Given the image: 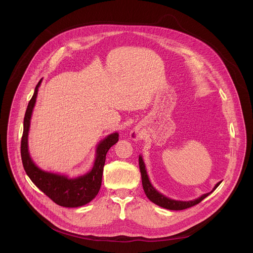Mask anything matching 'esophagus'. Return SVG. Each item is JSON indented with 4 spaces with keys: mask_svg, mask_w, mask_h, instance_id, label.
Masks as SVG:
<instances>
[{
    "mask_svg": "<svg viewBox=\"0 0 253 253\" xmlns=\"http://www.w3.org/2000/svg\"><path fill=\"white\" fill-rule=\"evenodd\" d=\"M130 135H131L132 140H134V141H138V140H140V139L142 138V135H141L140 131H138V130H136V129L133 130Z\"/></svg>",
    "mask_w": 253,
    "mask_h": 253,
    "instance_id": "1",
    "label": "esophagus"
}]
</instances>
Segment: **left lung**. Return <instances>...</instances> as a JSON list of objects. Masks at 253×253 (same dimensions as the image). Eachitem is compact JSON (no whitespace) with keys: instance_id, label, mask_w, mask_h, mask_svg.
<instances>
[{"instance_id":"8db88e82","label":"left lung","mask_w":253,"mask_h":253,"mask_svg":"<svg viewBox=\"0 0 253 253\" xmlns=\"http://www.w3.org/2000/svg\"><path fill=\"white\" fill-rule=\"evenodd\" d=\"M139 168H140L141 177H142L143 189H144V192H145L146 196L148 197V199L150 201H152L153 203H155V204H157V205H159V206H161L163 208L169 209V210H183V209L192 207V206L200 203L204 198H206L210 193H212L216 188L218 187V185L221 183V181L218 182L217 184L214 186V188H213V190L211 192L203 194L202 196L198 197L197 199H194V200H191V201L173 200V199H170V198L164 196L163 194L159 193L152 186V184L149 181V178H148V175H147V172H146V169H145V164H144V161H143L141 156H139Z\"/></svg>"}]
</instances>
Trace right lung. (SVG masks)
I'll return each instance as SVG.
<instances>
[{
    "instance_id": "add662e5",
    "label": "right lung",
    "mask_w": 253,
    "mask_h": 253,
    "mask_svg": "<svg viewBox=\"0 0 253 253\" xmlns=\"http://www.w3.org/2000/svg\"><path fill=\"white\" fill-rule=\"evenodd\" d=\"M42 79L35 88L24 118V131L21 141V157L24 169L32 182L51 198L56 204L63 207H79L89 203L98 194L101 183L106 154L119 140V134L113 133L102 140L96 149V158L90 172L76 178L51 173L40 169L30 157L28 150V134L33 108L37 98Z\"/></svg>"
}]
</instances>
